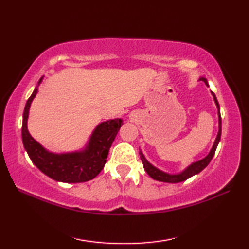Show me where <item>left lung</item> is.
I'll return each instance as SVG.
<instances>
[{"label":"left lung","mask_w":249,"mask_h":249,"mask_svg":"<svg viewBox=\"0 0 249 249\" xmlns=\"http://www.w3.org/2000/svg\"><path fill=\"white\" fill-rule=\"evenodd\" d=\"M200 80H202L205 82L206 86H209L208 81H206L205 78H200ZM212 95L214 97L215 100V104L217 106V109H218V123H219V129H218V134L217 137H216L215 142H214V145L212 147V150L209 153V155L204 157L203 160H201L199 161H196L194 163H192L187 169H185V170L181 173L178 174H169L166 172H162L160 171V169L155 168L154 166H152L151 163L147 161L143 154H142V152H140V158L142 160V163H143V167H144V170L146 171V173L149 174V176L156 179V181H160V182H167V183H178V182H183L185 179L189 178L190 177L195 176V174H198L199 172H201L203 170V169L209 165L210 161L212 160V158L215 154V151H216V147H217L219 141H220V136H221V118H220V112H219V104L217 102V98H216L215 94L212 92Z\"/></svg>","instance_id":"8db88e82"}]
</instances>
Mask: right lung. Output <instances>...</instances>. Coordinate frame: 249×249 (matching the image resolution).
I'll list each match as a JSON object with an SVG mask.
<instances>
[{"mask_svg": "<svg viewBox=\"0 0 249 249\" xmlns=\"http://www.w3.org/2000/svg\"><path fill=\"white\" fill-rule=\"evenodd\" d=\"M41 80L43 78L38 84ZM37 91L36 87L26 102L22 121V142L31 160L46 176L59 182L81 183L94 178L104 169L110 146L123 121L114 119L100 123L93 131L86 150L66 154L50 153L32 138L26 126L30 106Z\"/></svg>", "mask_w": 249, "mask_h": 249, "instance_id": "add662e5", "label": "right lung"}]
</instances>
